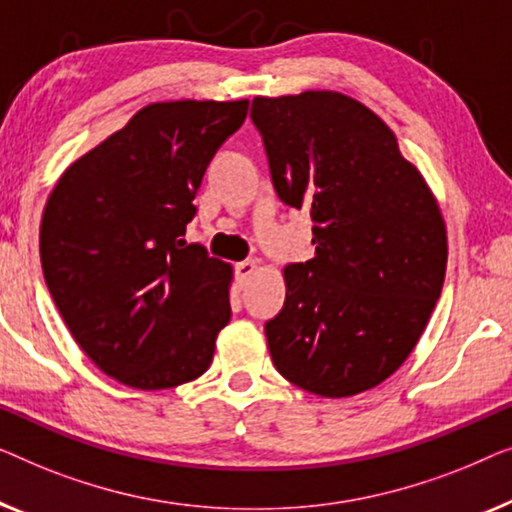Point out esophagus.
I'll return each mask as SVG.
<instances>
[{
  "instance_id": "esophagus-1",
  "label": "esophagus",
  "mask_w": 512,
  "mask_h": 512,
  "mask_svg": "<svg viewBox=\"0 0 512 512\" xmlns=\"http://www.w3.org/2000/svg\"><path fill=\"white\" fill-rule=\"evenodd\" d=\"M255 271H257L255 259H246V262L236 264V278H239V283H248V280L253 278Z\"/></svg>"
}]
</instances>
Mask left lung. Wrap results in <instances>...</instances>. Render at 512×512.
Listing matches in <instances>:
<instances>
[{
  "label": "left lung",
  "instance_id": "obj_1",
  "mask_svg": "<svg viewBox=\"0 0 512 512\" xmlns=\"http://www.w3.org/2000/svg\"><path fill=\"white\" fill-rule=\"evenodd\" d=\"M250 118L280 201L313 218L315 255L285 266V306L264 325L273 366L320 397L371 390L441 297V208L392 129L341 92L255 97Z\"/></svg>",
  "mask_w": 512,
  "mask_h": 512
}]
</instances>
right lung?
<instances>
[{"label": "right lung", "mask_w": 512, "mask_h": 512, "mask_svg": "<svg viewBox=\"0 0 512 512\" xmlns=\"http://www.w3.org/2000/svg\"><path fill=\"white\" fill-rule=\"evenodd\" d=\"M241 102H160L71 164L41 218L43 278L81 350L122 385L199 378L227 325L232 266L185 243L201 178Z\"/></svg>", "instance_id": "right-lung-1"}]
</instances>
